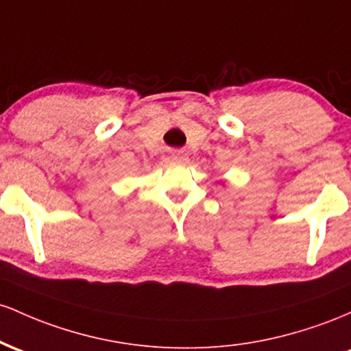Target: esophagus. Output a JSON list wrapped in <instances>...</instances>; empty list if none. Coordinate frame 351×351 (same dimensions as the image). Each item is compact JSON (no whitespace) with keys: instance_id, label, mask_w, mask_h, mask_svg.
<instances>
[{"instance_id":"1","label":"esophagus","mask_w":351,"mask_h":351,"mask_svg":"<svg viewBox=\"0 0 351 351\" xmlns=\"http://www.w3.org/2000/svg\"><path fill=\"white\" fill-rule=\"evenodd\" d=\"M169 162H174V164H187L189 162V157L182 152H174L169 157Z\"/></svg>"}]
</instances>
